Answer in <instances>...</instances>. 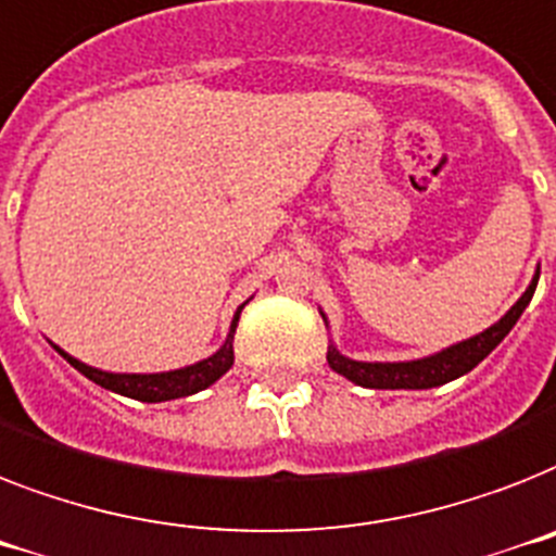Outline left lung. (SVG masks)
Returning a JSON list of instances; mask_svg holds the SVG:
<instances>
[{
	"label": "left lung",
	"instance_id": "obj_1",
	"mask_svg": "<svg viewBox=\"0 0 556 556\" xmlns=\"http://www.w3.org/2000/svg\"><path fill=\"white\" fill-rule=\"evenodd\" d=\"M536 281H540V269H536V275L528 283V290L519 295L517 304L510 306L500 321L491 324L488 330L477 332V336H470V339L459 341V344L439 350L433 355L413 358V362H355V358L341 355L336 344H330L327 348V364L339 376L353 381V384L370 390H428L439 388V384H447V381L459 379V376L473 370L514 330L519 315L526 313V306L534 299ZM321 318L327 324V315L321 313Z\"/></svg>",
	"mask_w": 556,
	"mask_h": 556
}]
</instances>
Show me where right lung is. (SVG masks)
<instances>
[{
    "mask_svg": "<svg viewBox=\"0 0 556 556\" xmlns=\"http://www.w3.org/2000/svg\"><path fill=\"white\" fill-rule=\"evenodd\" d=\"M247 304V301H243ZM243 304L238 306L232 324H229V332H226V341L220 344L217 353H212L203 362H194L189 367H180V370H166V372H109L100 370V367H91V364L79 362L74 355H68L65 350H60L53 344V350L65 358V362L79 370L86 379H91L94 384L105 390H114L119 396L137 399V402H172V399L192 396V393H201L208 384H215L220 376H224L229 367L235 364V327H238V318H241Z\"/></svg>",
    "mask_w": 556,
    "mask_h": 556,
    "instance_id": "1",
    "label": "right lung"
}]
</instances>
